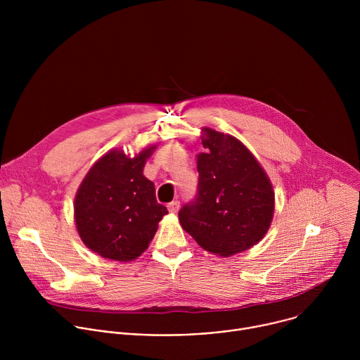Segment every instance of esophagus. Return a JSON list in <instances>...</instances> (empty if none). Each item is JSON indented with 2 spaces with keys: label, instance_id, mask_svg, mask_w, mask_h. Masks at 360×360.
Wrapping results in <instances>:
<instances>
[{
  "label": "esophagus",
  "instance_id": "obj_1",
  "mask_svg": "<svg viewBox=\"0 0 360 360\" xmlns=\"http://www.w3.org/2000/svg\"><path fill=\"white\" fill-rule=\"evenodd\" d=\"M179 210V202L178 200H172L171 203H168V211L171 214H176Z\"/></svg>",
  "mask_w": 360,
  "mask_h": 360
}]
</instances>
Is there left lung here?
<instances>
[{
    "label": "left lung",
    "instance_id": "obj_1",
    "mask_svg": "<svg viewBox=\"0 0 360 360\" xmlns=\"http://www.w3.org/2000/svg\"><path fill=\"white\" fill-rule=\"evenodd\" d=\"M202 131L198 192L178 217L184 231L205 250L231 256L266 235L275 193L266 172L239 139L211 128Z\"/></svg>",
    "mask_w": 360,
    "mask_h": 360
}]
</instances>
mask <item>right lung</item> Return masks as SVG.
I'll return each instance as SVG.
<instances>
[{
    "label": "right lung",
    "instance_id": "obj_1",
    "mask_svg": "<svg viewBox=\"0 0 360 360\" xmlns=\"http://www.w3.org/2000/svg\"><path fill=\"white\" fill-rule=\"evenodd\" d=\"M155 145L134 157L112 149L101 157L81 182L74 202L82 242L102 258L129 262L141 256L168 214L157 202L155 185L143 176Z\"/></svg>",
    "mask_w": 360,
    "mask_h": 360
}]
</instances>
